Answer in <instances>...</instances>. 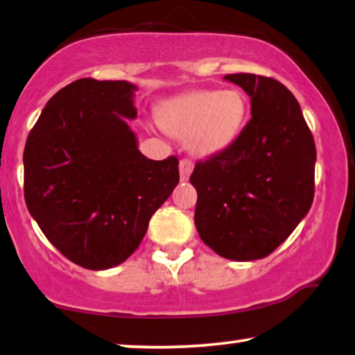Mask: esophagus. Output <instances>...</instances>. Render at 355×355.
<instances>
[{
    "instance_id": "1",
    "label": "esophagus",
    "mask_w": 355,
    "mask_h": 355,
    "mask_svg": "<svg viewBox=\"0 0 355 355\" xmlns=\"http://www.w3.org/2000/svg\"><path fill=\"white\" fill-rule=\"evenodd\" d=\"M193 168H194L193 161H189V159L180 161V178H182V182H187L189 175H191Z\"/></svg>"
}]
</instances>
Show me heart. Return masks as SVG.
<instances>
[{
    "mask_svg": "<svg viewBox=\"0 0 355 355\" xmlns=\"http://www.w3.org/2000/svg\"><path fill=\"white\" fill-rule=\"evenodd\" d=\"M247 98L237 89L191 91L167 100L157 121L164 130L187 137L193 155L209 156L228 148L244 129Z\"/></svg>",
    "mask_w": 355,
    "mask_h": 355,
    "instance_id": "obj_1",
    "label": "heart"
}]
</instances>
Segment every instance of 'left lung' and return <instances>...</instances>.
Segmentation results:
<instances>
[{
	"mask_svg": "<svg viewBox=\"0 0 355 355\" xmlns=\"http://www.w3.org/2000/svg\"><path fill=\"white\" fill-rule=\"evenodd\" d=\"M225 79L250 97L252 119L225 151L196 164L194 223L220 257L253 261L276 250L309 211L315 145L282 83L250 73Z\"/></svg>",
	"mask_w": 355,
	"mask_h": 355,
	"instance_id": "obj_1",
	"label": "left lung"
}]
</instances>
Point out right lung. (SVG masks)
I'll return each mask as SVG.
<instances>
[{
	"label": "right lung",
	"instance_id": "1",
	"mask_svg": "<svg viewBox=\"0 0 355 355\" xmlns=\"http://www.w3.org/2000/svg\"><path fill=\"white\" fill-rule=\"evenodd\" d=\"M137 86L78 79L41 111L24 151L25 202L47 241L78 266L124 263L178 184V159L151 161L130 125Z\"/></svg>",
	"mask_w": 355,
	"mask_h": 355
}]
</instances>
